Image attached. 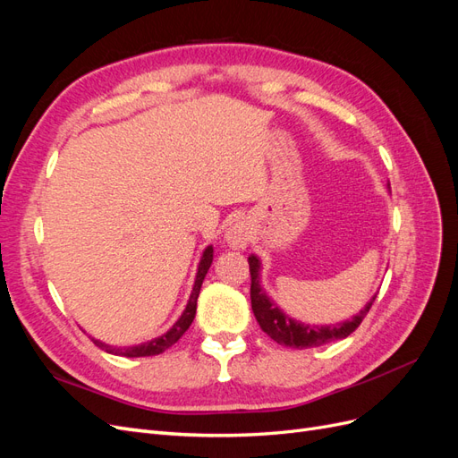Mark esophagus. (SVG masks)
Masks as SVG:
<instances>
[{"instance_id": "1", "label": "esophagus", "mask_w": 458, "mask_h": 458, "mask_svg": "<svg viewBox=\"0 0 458 458\" xmlns=\"http://www.w3.org/2000/svg\"><path fill=\"white\" fill-rule=\"evenodd\" d=\"M252 239V225L244 219H237L225 231V242L233 250H244Z\"/></svg>"}]
</instances>
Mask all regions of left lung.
Listing matches in <instances>:
<instances>
[{"label": "left lung", "instance_id": "1", "mask_svg": "<svg viewBox=\"0 0 458 458\" xmlns=\"http://www.w3.org/2000/svg\"><path fill=\"white\" fill-rule=\"evenodd\" d=\"M248 266H250L252 284H250V300H252V311L256 315V321L259 323L261 330L271 336L276 344L286 345V348L306 350V348H318L335 340L348 338L352 332L361 325L365 315L369 313L372 301L377 300L374 294L365 308L353 315L348 321H342L336 325H310L296 321V318L284 313L276 303L267 296L266 288L261 286V261L258 256L248 258Z\"/></svg>", "mask_w": 458, "mask_h": 458}]
</instances>
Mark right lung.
<instances>
[{
	"instance_id": "obj_1",
	"label": "right lung",
	"mask_w": 458,
	"mask_h": 458,
	"mask_svg": "<svg viewBox=\"0 0 458 458\" xmlns=\"http://www.w3.org/2000/svg\"><path fill=\"white\" fill-rule=\"evenodd\" d=\"M212 259H214V248L212 246H206L204 252H202V258L199 261V269H197V276H195V284H192V290H191V296H189V301L187 306L182 313V317L177 318V321L174 323V327L164 332L162 336L158 338H152L145 344H140V345H130V348H114V345H108L101 340H93L95 345H99L101 350H105L106 353H113V355H122V357H148V355H158L162 352H165L168 348H172V345L182 338L185 335V330L191 327L192 318H195V313H197V300H199V294H200V286H202V281L204 276L208 273V269H210L212 266Z\"/></svg>"
}]
</instances>
